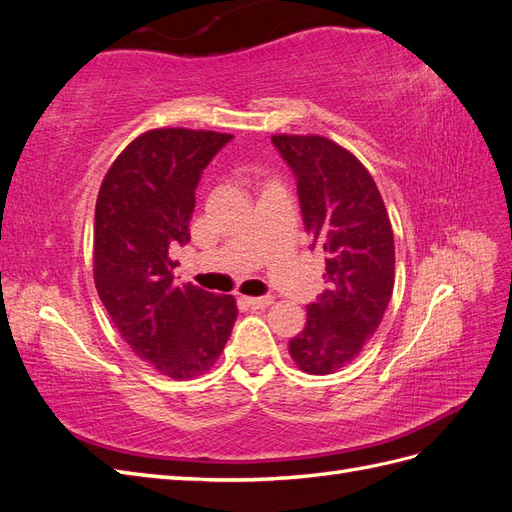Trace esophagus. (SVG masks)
Instances as JSON below:
<instances>
[{
  "label": "esophagus",
  "instance_id": "1",
  "mask_svg": "<svg viewBox=\"0 0 512 512\" xmlns=\"http://www.w3.org/2000/svg\"><path fill=\"white\" fill-rule=\"evenodd\" d=\"M243 303L250 309H265L273 303V297H269V294L267 297H243Z\"/></svg>",
  "mask_w": 512,
  "mask_h": 512
}]
</instances>
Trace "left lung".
<instances>
[{
	"label": "left lung",
	"instance_id": "obj_1",
	"mask_svg": "<svg viewBox=\"0 0 512 512\" xmlns=\"http://www.w3.org/2000/svg\"><path fill=\"white\" fill-rule=\"evenodd\" d=\"M297 179L312 250L324 252L327 290L307 305L290 356L307 374H333L374 337L395 284L389 213L367 168L324 136H273Z\"/></svg>",
	"mask_w": 512,
	"mask_h": 512
}]
</instances>
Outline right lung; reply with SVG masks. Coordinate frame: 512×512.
Wrapping results in <instances>:
<instances>
[{"instance_id":"right-lung-1","label":"right lung","mask_w":512,"mask_h":512,"mask_svg":"<svg viewBox=\"0 0 512 512\" xmlns=\"http://www.w3.org/2000/svg\"><path fill=\"white\" fill-rule=\"evenodd\" d=\"M230 134L164 128L138 136L108 168L96 203L94 280L138 359L185 380L222 354L237 305L230 294L175 284L170 247L190 241L203 170Z\"/></svg>"}]
</instances>
